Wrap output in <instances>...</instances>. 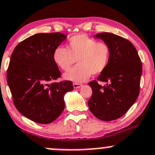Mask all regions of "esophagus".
Here are the masks:
<instances>
[{"label":"esophagus","instance_id":"esophagus-1","mask_svg":"<svg viewBox=\"0 0 155 155\" xmlns=\"http://www.w3.org/2000/svg\"><path fill=\"white\" fill-rule=\"evenodd\" d=\"M73 87H74L75 89H76V88H79V87H82V84H79V83H73Z\"/></svg>","mask_w":155,"mask_h":155}]
</instances>
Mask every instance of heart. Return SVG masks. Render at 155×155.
<instances>
[{
	"mask_svg": "<svg viewBox=\"0 0 155 155\" xmlns=\"http://www.w3.org/2000/svg\"><path fill=\"white\" fill-rule=\"evenodd\" d=\"M110 50L105 42L98 41L85 35L73 36L68 41V48L58 47L53 52V61L67 71L77 60L78 66L64 73V78L74 82H82L91 75H99L108 66Z\"/></svg>",
	"mask_w": 155,
	"mask_h": 155,
	"instance_id": "b5f03b06",
	"label": "heart"
}]
</instances>
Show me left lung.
Here are the masks:
<instances>
[{
	"label": "left lung",
	"instance_id": "left-lung-1",
	"mask_svg": "<svg viewBox=\"0 0 155 155\" xmlns=\"http://www.w3.org/2000/svg\"><path fill=\"white\" fill-rule=\"evenodd\" d=\"M110 50L108 66L97 80L88 83L92 88L89 109L99 120L111 121L125 114L137 99L142 63L131 41L110 32L96 34ZM98 81L105 82L101 86Z\"/></svg>",
	"mask_w": 155,
	"mask_h": 155
}]
</instances>
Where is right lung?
<instances>
[{
    "label": "right lung",
    "mask_w": 155,
    "mask_h": 155,
    "mask_svg": "<svg viewBox=\"0 0 155 155\" xmlns=\"http://www.w3.org/2000/svg\"><path fill=\"white\" fill-rule=\"evenodd\" d=\"M66 38L60 32L35 34L20 42L11 56L6 79L13 102L35 123L55 121L64 109L65 94L73 90L71 81L54 82L61 73L53 52Z\"/></svg>",
    "instance_id": "1"
}]
</instances>
